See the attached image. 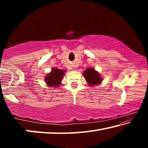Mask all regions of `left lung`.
I'll return each instance as SVG.
<instances>
[{
    "label": "left lung",
    "mask_w": 148,
    "mask_h": 148,
    "mask_svg": "<svg viewBox=\"0 0 148 148\" xmlns=\"http://www.w3.org/2000/svg\"><path fill=\"white\" fill-rule=\"evenodd\" d=\"M84 76L89 86H93L101 83L102 77L101 74L94 69L88 68L84 72Z\"/></svg>",
    "instance_id": "left-lung-1"
}]
</instances>
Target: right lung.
Returning <instances> with one entry per match:
<instances>
[{"label": "right lung", "instance_id": "obj_1", "mask_svg": "<svg viewBox=\"0 0 148 148\" xmlns=\"http://www.w3.org/2000/svg\"><path fill=\"white\" fill-rule=\"evenodd\" d=\"M66 71L58 69H52L51 71L45 76V82L49 87H59L61 84L64 74Z\"/></svg>", "mask_w": 148, "mask_h": 148}]
</instances>
